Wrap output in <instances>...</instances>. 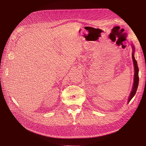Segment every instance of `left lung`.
<instances>
[{"label": "left lung", "mask_w": 146, "mask_h": 146, "mask_svg": "<svg viewBox=\"0 0 146 146\" xmlns=\"http://www.w3.org/2000/svg\"><path fill=\"white\" fill-rule=\"evenodd\" d=\"M133 52L132 54V58H133V63H134V84H133V89L131 94H130L129 99H128V102H130V101L131 100L132 98L134 97V96L135 95L136 92H137V89L138 88V86H139V67H138L137 66V61L135 60V58H134V46L133 45Z\"/></svg>", "instance_id": "obj_1"}]
</instances>
